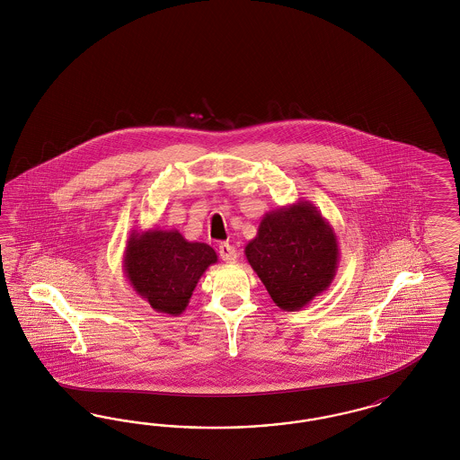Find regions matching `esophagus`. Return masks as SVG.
<instances>
[{"label":"esophagus","mask_w":460,"mask_h":460,"mask_svg":"<svg viewBox=\"0 0 460 460\" xmlns=\"http://www.w3.org/2000/svg\"><path fill=\"white\" fill-rule=\"evenodd\" d=\"M219 254H221V258L226 263H234L236 258H238L236 248L233 244H229V243H221L219 244Z\"/></svg>","instance_id":"obj_1"}]
</instances>
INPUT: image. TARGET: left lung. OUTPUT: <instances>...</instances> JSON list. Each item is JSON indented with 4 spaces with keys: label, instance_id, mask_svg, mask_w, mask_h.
Here are the masks:
<instances>
[{
    "label": "left lung",
    "instance_id": "obj_1",
    "mask_svg": "<svg viewBox=\"0 0 460 460\" xmlns=\"http://www.w3.org/2000/svg\"><path fill=\"white\" fill-rule=\"evenodd\" d=\"M244 254L284 311H299L328 290L340 261L332 224L307 200L267 212Z\"/></svg>",
    "mask_w": 460,
    "mask_h": 460
}]
</instances>
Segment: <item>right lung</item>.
Masks as SVG:
<instances>
[{
	"label": "right lung",
	"instance_id": "1",
	"mask_svg": "<svg viewBox=\"0 0 460 460\" xmlns=\"http://www.w3.org/2000/svg\"><path fill=\"white\" fill-rule=\"evenodd\" d=\"M122 263L137 296L155 311L178 316L200 277L217 263V254L206 243L187 241L176 229H132Z\"/></svg>",
	"mask_w": 460,
	"mask_h": 460
}]
</instances>
